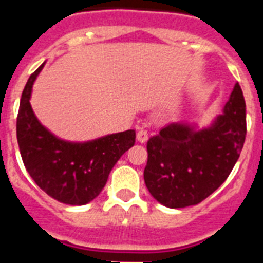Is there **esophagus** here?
<instances>
[{
  "instance_id": "obj_1",
  "label": "esophagus",
  "mask_w": 263,
  "mask_h": 263,
  "mask_svg": "<svg viewBox=\"0 0 263 263\" xmlns=\"http://www.w3.org/2000/svg\"><path fill=\"white\" fill-rule=\"evenodd\" d=\"M136 139H138L139 143H146L148 140V134L143 127L138 128V131H136Z\"/></svg>"
}]
</instances>
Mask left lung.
I'll return each instance as SVG.
<instances>
[{
	"mask_svg": "<svg viewBox=\"0 0 263 263\" xmlns=\"http://www.w3.org/2000/svg\"><path fill=\"white\" fill-rule=\"evenodd\" d=\"M246 132L245 97L236 83L222 115L209 127L171 123L148 139L143 173L148 192L166 208L198 204L232 172Z\"/></svg>",
	"mask_w": 263,
	"mask_h": 263,
	"instance_id": "1",
	"label": "left lung"
}]
</instances>
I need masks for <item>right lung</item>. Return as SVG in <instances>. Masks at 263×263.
<instances>
[{"label": "right lung", "mask_w": 263, "mask_h": 263, "mask_svg": "<svg viewBox=\"0 0 263 263\" xmlns=\"http://www.w3.org/2000/svg\"><path fill=\"white\" fill-rule=\"evenodd\" d=\"M45 63L23 90L16 132L23 162L36 185L61 203L82 206L102 191L120 157L135 144L134 129L88 142H68L53 135L36 119L30 99Z\"/></svg>", "instance_id": "add662e5"}]
</instances>
